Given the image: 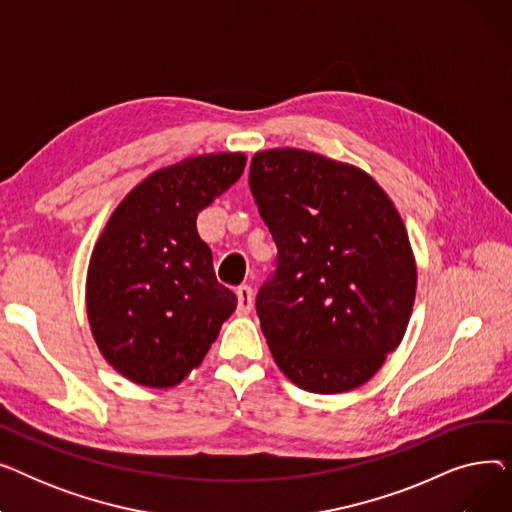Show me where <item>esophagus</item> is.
Instances as JSON below:
<instances>
[{
    "instance_id": "1",
    "label": "esophagus",
    "mask_w": 512,
    "mask_h": 512,
    "mask_svg": "<svg viewBox=\"0 0 512 512\" xmlns=\"http://www.w3.org/2000/svg\"><path fill=\"white\" fill-rule=\"evenodd\" d=\"M236 299H238V313L247 315L253 309V290L249 286H240L236 290Z\"/></svg>"
}]
</instances>
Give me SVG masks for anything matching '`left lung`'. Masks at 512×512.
I'll return each mask as SVG.
<instances>
[{
	"mask_svg": "<svg viewBox=\"0 0 512 512\" xmlns=\"http://www.w3.org/2000/svg\"><path fill=\"white\" fill-rule=\"evenodd\" d=\"M249 186L278 247L257 315L286 378L315 394L369 382L407 332L417 265L384 188L303 149L251 159Z\"/></svg>",
	"mask_w": 512,
	"mask_h": 512,
	"instance_id": "obj_1",
	"label": "left lung"
}]
</instances>
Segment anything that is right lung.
<instances>
[{
	"label": "right lung",
	"instance_id": "add662e5",
	"mask_svg": "<svg viewBox=\"0 0 512 512\" xmlns=\"http://www.w3.org/2000/svg\"><path fill=\"white\" fill-rule=\"evenodd\" d=\"M247 155L186 157L120 201L95 242L87 317L101 355L126 380L178 386L201 365L236 294L215 280L197 215L242 176Z\"/></svg>",
	"mask_w": 512,
	"mask_h": 512
}]
</instances>
